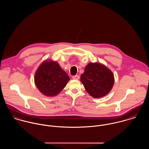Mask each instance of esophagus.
Segmentation results:
<instances>
[{
    "label": "esophagus",
    "mask_w": 149,
    "mask_h": 149,
    "mask_svg": "<svg viewBox=\"0 0 149 149\" xmlns=\"http://www.w3.org/2000/svg\"><path fill=\"white\" fill-rule=\"evenodd\" d=\"M72 79L73 80H79L80 79V77L79 75H75V76H73L72 77Z\"/></svg>",
    "instance_id": "34e87169"
}]
</instances>
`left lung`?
Here are the masks:
<instances>
[{
    "label": "left lung",
    "mask_w": 149,
    "mask_h": 149,
    "mask_svg": "<svg viewBox=\"0 0 149 149\" xmlns=\"http://www.w3.org/2000/svg\"><path fill=\"white\" fill-rule=\"evenodd\" d=\"M80 79L86 92L95 98L106 96L110 92L114 83L112 72L106 66L99 63L88 64Z\"/></svg>",
    "instance_id": "obj_1"
}]
</instances>
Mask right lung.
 Wrapping results in <instances>:
<instances>
[{
    "mask_svg": "<svg viewBox=\"0 0 149 149\" xmlns=\"http://www.w3.org/2000/svg\"><path fill=\"white\" fill-rule=\"evenodd\" d=\"M70 80L59 64L53 61H45L35 74V84L43 95L48 96L59 93Z\"/></svg>",
    "mask_w": 149,
    "mask_h": 149,
    "instance_id": "right-lung-1",
    "label": "right lung"
}]
</instances>
